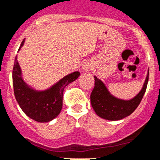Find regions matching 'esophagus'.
Here are the masks:
<instances>
[{
    "label": "esophagus",
    "instance_id": "34e87169",
    "mask_svg": "<svg viewBox=\"0 0 160 160\" xmlns=\"http://www.w3.org/2000/svg\"><path fill=\"white\" fill-rule=\"evenodd\" d=\"M82 69L84 71H89V70H91V67H90L89 65H87V64H86V65H83Z\"/></svg>",
    "mask_w": 160,
    "mask_h": 160
}]
</instances>
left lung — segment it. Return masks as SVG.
<instances>
[{"label": "left lung", "mask_w": 160, "mask_h": 160, "mask_svg": "<svg viewBox=\"0 0 160 160\" xmlns=\"http://www.w3.org/2000/svg\"><path fill=\"white\" fill-rule=\"evenodd\" d=\"M94 78L95 87L91 95V103L94 111L103 119L119 121L132 114L139 105L147 90L149 72L140 92L129 100H124L113 96L100 79L95 76Z\"/></svg>", "instance_id": "left-lung-1"}]
</instances>
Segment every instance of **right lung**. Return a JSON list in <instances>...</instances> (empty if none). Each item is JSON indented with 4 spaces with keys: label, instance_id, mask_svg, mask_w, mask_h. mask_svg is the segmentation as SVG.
<instances>
[{
    "label": "right lung",
    "instance_id": "add662e5",
    "mask_svg": "<svg viewBox=\"0 0 160 160\" xmlns=\"http://www.w3.org/2000/svg\"><path fill=\"white\" fill-rule=\"evenodd\" d=\"M23 39L20 50L24 44ZM78 71L66 75L50 88L37 91L27 85L22 77V70L15 57L13 69V85L18 103L27 117L38 122H48L59 115L63 103L65 87L79 77Z\"/></svg>",
    "mask_w": 160,
    "mask_h": 160
}]
</instances>
